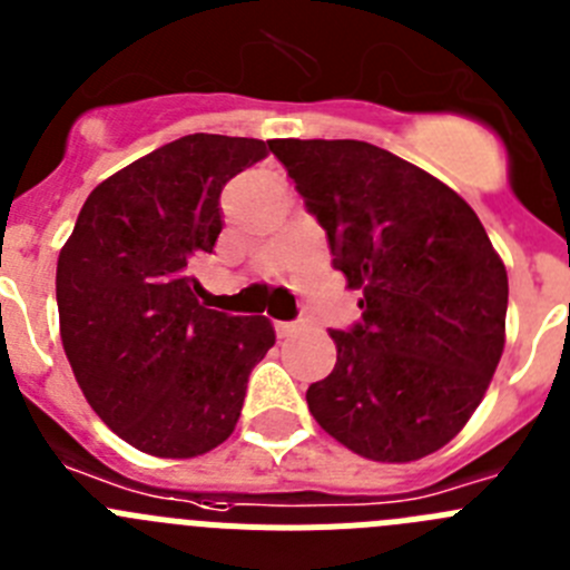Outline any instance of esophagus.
I'll return each mask as SVG.
<instances>
[{"label": "esophagus", "instance_id": "1", "mask_svg": "<svg viewBox=\"0 0 570 570\" xmlns=\"http://www.w3.org/2000/svg\"><path fill=\"white\" fill-rule=\"evenodd\" d=\"M276 327V336L279 338H288V336H296L299 331H305V322L296 320V322H274Z\"/></svg>", "mask_w": 570, "mask_h": 570}]
</instances>
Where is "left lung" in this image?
Returning a JSON list of instances; mask_svg holds the SVG:
<instances>
[{
	"label": "left lung",
	"instance_id": "1",
	"mask_svg": "<svg viewBox=\"0 0 570 570\" xmlns=\"http://www.w3.org/2000/svg\"><path fill=\"white\" fill-rule=\"evenodd\" d=\"M362 322L331 331L336 367L307 387L316 424L381 463L446 446L487 395L505 344L509 276L446 183L364 140H268Z\"/></svg>",
	"mask_w": 570,
	"mask_h": 570
}]
</instances>
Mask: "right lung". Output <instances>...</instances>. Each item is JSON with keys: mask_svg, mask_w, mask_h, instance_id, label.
I'll use <instances>...</instances> for the list:
<instances>
[{"mask_svg": "<svg viewBox=\"0 0 570 570\" xmlns=\"http://www.w3.org/2000/svg\"><path fill=\"white\" fill-rule=\"evenodd\" d=\"M257 138L186 135L90 191L59 254L67 362L87 404L129 446L197 458L234 432L265 316L208 311L191 263L223 232L220 191L268 155Z\"/></svg>", "mask_w": 570, "mask_h": 570, "instance_id": "right-lung-1", "label": "right lung"}]
</instances>
